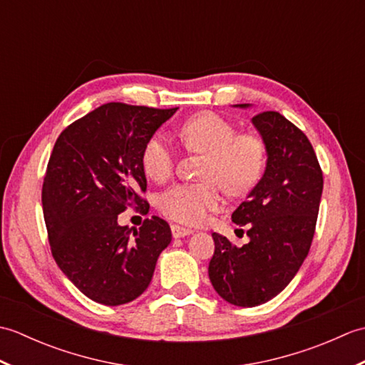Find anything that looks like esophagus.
Here are the masks:
<instances>
[{"label": "esophagus", "mask_w": 365, "mask_h": 365, "mask_svg": "<svg viewBox=\"0 0 365 365\" xmlns=\"http://www.w3.org/2000/svg\"><path fill=\"white\" fill-rule=\"evenodd\" d=\"M170 232H173L174 238H183V237H188L192 234V230L185 229L182 226H177V224H173V226H170Z\"/></svg>", "instance_id": "1"}]
</instances>
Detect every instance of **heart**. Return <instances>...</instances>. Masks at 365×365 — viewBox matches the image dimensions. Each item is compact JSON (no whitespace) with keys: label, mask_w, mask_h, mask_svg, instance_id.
I'll return each mask as SVG.
<instances>
[{"label":"heart","mask_w":365,"mask_h":365,"mask_svg":"<svg viewBox=\"0 0 365 365\" xmlns=\"http://www.w3.org/2000/svg\"><path fill=\"white\" fill-rule=\"evenodd\" d=\"M180 138L190 150L207 155L202 170L205 183H182L160 199V210L169 220L200 226L221 207L220 187L229 195H242L259 180L265 168L267 149L257 135H238L234 123L216 113L191 115L180 127ZM175 166V150L165 136L150 138L143 150L144 173L155 182H166Z\"/></svg>","instance_id":"obj_1"}]
</instances>
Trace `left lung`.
Listing matches in <instances>:
<instances>
[{
  "label": "left lung",
  "instance_id": "8db88e82",
  "mask_svg": "<svg viewBox=\"0 0 365 365\" xmlns=\"http://www.w3.org/2000/svg\"><path fill=\"white\" fill-rule=\"evenodd\" d=\"M251 122L265 144L267 166L232 213V221L247 226L250 243L238 247L215 232L208 265L216 293L238 307L269 301L298 273L311 250L323 191L319 160L299 128L276 111L260 113Z\"/></svg>",
  "mask_w": 365,
  "mask_h": 365
}]
</instances>
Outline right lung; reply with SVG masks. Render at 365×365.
Here are the masks:
<instances>
[{"instance_id":"add662e5","label":"right lung","mask_w":365,"mask_h":365,"mask_svg":"<svg viewBox=\"0 0 365 365\" xmlns=\"http://www.w3.org/2000/svg\"><path fill=\"white\" fill-rule=\"evenodd\" d=\"M177 108L106 103L75 120L53 147L42 188L51 254L73 285L92 301L120 306L149 287L169 224L152 216L139 229L120 226L147 180L143 150Z\"/></svg>"}]
</instances>
